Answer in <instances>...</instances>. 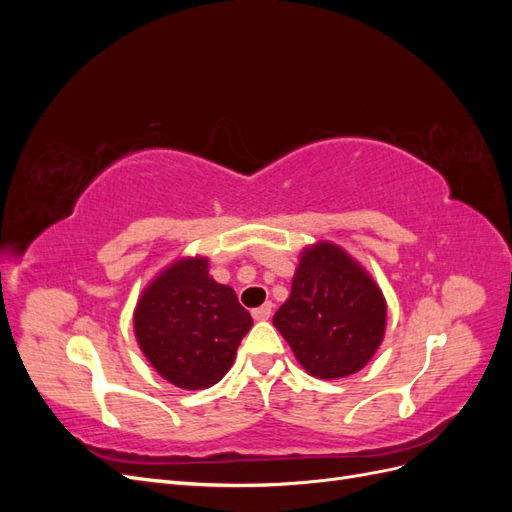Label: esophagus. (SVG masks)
<instances>
[{
	"label": "esophagus",
	"mask_w": 512,
	"mask_h": 512,
	"mask_svg": "<svg viewBox=\"0 0 512 512\" xmlns=\"http://www.w3.org/2000/svg\"><path fill=\"white\" fill-rule=\"evenodd\" d=\"M271 312H273V305L271 303H265L262 307H256L252 312V318L262 322V320H269L271 318Z\"/></svg>",
	"instance_id": "obj_1"
}]
</instances>
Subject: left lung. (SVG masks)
<instances>
[{
  "instance_id": "8db88e82",
  "label": "left lung",
  "mask_w": 512,
  "mask_h": 512,
  "mask_svg": "<svg viewBox=\"0 0 512 512\" xmlns=\"http://www.w3.org/2000/svg\"><path fill=\"white\" fill-rule=\"evenodd\" d=\"M275 329L307 374L337 380L361 371L382 344L386 301L371 275L342 247L320 241L301 252Z\"/></svg>"
}]
</instances>
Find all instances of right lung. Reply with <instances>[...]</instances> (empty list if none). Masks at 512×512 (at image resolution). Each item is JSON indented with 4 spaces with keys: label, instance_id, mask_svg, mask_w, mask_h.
Masks as SVG:
<instances>
[{
    "label": "right lung",
    "instance_id": "add662e5",
    "mask_svg": "<svg viewBox=\"0 0 512 512\" xmlns=\"http://www.w3.org/2000/svg\"><path fill=\"white\" fill-rule=\"evenodd\" d=\"M252 316L203 256L179 258L141 294L134 335L151 367L185 391L218 384L235 363Z\"/></svg>",
    "mask_w": 512,
    "mask_h": 512
}]
</instances>
